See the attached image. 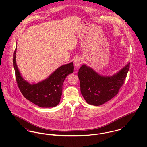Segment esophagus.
Returning <instances> with one entry per match:
<instances>
[{"instance_id": "34e87169", "label": "esophagus", "mask_w": 147, "mask_h": 147, "mask_svg": "<svg viewBox=\"0 0 147 147\" xmlns=\"http://www.w3.org/2000/svg\"><path fill=\"white\" fill-rule=\"evenodd\" d=\"M74 65L76 68H78L82 63V58L80 57H78L75 59L74 61Z\"/></svg>"}]
</instances>
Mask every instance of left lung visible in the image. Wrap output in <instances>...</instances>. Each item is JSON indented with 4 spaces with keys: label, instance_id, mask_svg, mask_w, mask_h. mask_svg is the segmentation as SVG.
<instances>
[{
    "label": "left lung",
    "instance_id": "1",
    "mask_svg": "<svg viewBox=\"0 0 147 147\" xmlns=\"http://www.w3.org/2000/svg\"><path fill=\"white\" fill-rule=\"evenodd\" d=\"M130 63L112 76L100 75L92 68L83 64L78 73L80 90L86 102L90 105L100 106L115 96L124 83Z\"/></svg>",
    "mask_w": 147,
    "mask_h": 147
}]
</instances>
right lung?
<instances>
[{"instance_id":"right-lung-1","label":"right lung","mask_w":147,"mask_h":147,"mask_svg":"<svg viewBox=\"0 0 147 147\" xmlns=\"http://www.w3.org/2000/svg\"><path fill=\"white\" fill-rule=\"evenodd\" d=\"M16 50L17 45L14 51L13 62L16 82L22 95L41 107H53L58 105L62 94L63 82L68 75L74 72L73 62L61 65L46 79L37 83L31 84L22 76L19 69L16 61Z\"/></svg>"}]
</instances>
